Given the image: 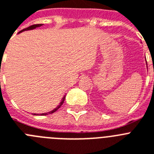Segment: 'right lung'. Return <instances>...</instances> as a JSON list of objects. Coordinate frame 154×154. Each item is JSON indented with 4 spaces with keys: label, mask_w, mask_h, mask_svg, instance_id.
<instances>
[{
    "label": "right lung",
    "mask_w": 154,
    "mask_h": 154,
    "mask_svg": "<svg viewBox=\"0 0 154 154\" xmlns=\"http://www.w3.org/2000/svg\"><path fill=\"white\" fill-rule=\"evenodd\" d=\"M42 24H37V25H31V26H29V27L26 28V29H24L23 30L20 31V32H18V33L22 32H24V31H28V30H32V29H35V28L40 27V26H42ZM65 97H66V95H64V96H63V98H62V101H61L60 103V105H59L57 107V108H55V109H53V110L50 111V112H46V113H42V114H35V113H33V115H34V116H39V115H41V116H46V115L52 114V113H53V112H56V111H57L59 109H60V108L61 105H62L63 104L64 100H65Z\"/></svg>",
    "instance_id": "right-lung-1"
}]
</instances>
